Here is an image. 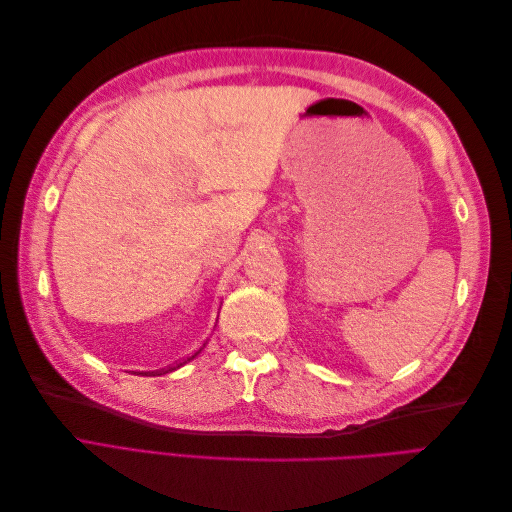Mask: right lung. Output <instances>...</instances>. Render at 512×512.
<instances>
[{
    "label": "right lung",
    "instance_id": "1",
    "mask_svg": "<svg viewBox=\"0 0 512 512\" xmlns=\"http://www.w3.org/2000/svg\"><path fill=\"white\" fill-rule=\"evenodd\" d=\"M200 350H203V348H200ZM200 350H198V352H194V354H192V356H190V359H188V361H183V363H179V365H177V367H170V369H166V371H175V369H179V367H181V365H185V363H190V361H192V359H196V356H198V354H200ZM166 371H164V374H166ZM145 374H147V371H145ZM151 374H153V371H151Z\"/></svg>",
    "mask_w": 512,
    "mask_h": 512
}]
</instances>
